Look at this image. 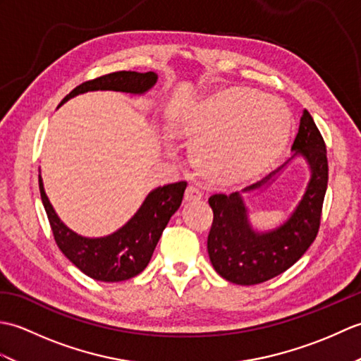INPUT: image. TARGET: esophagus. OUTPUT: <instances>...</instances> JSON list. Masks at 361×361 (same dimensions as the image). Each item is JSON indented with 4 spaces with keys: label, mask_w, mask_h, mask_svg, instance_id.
I'll use <instances>...</instances> for the list:
<instances>
[{
    "label": "esophagus",
    "mask_w": 361,
    "mask_h": 361,
    "mask_svg": "<svg viewBox=\"0 0 361 361\" xmlns=\"http://www.w3.org/2000/svg\"><path fill=\"white\" fill-rule=\"evenodd\" d=\"M200 198H202L200 190L195 189L194 186H188L186 192H185V202L195 203V202H200Z\"/></svg>",
    "instance_id": "1"
}]
</instances>
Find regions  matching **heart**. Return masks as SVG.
<instances>
[{
  "label": "heart",
  "instance_id": "b5f03b06",
  "mask_svg": "<svg viewBox=\"0 0 361 361\" xmlns=\"http://www.w3.org/2000/svg\"><path fill=\"white\" fill-rule=\"evenodd\" d=\"M293 116L279 97L226 87L202 97L181 114L175 132L192 142L189 158L212 186L256 180L282 155Z\"/></svg>",
  "mask_w": 361,
  "mask_h": 361
}]
</instances>
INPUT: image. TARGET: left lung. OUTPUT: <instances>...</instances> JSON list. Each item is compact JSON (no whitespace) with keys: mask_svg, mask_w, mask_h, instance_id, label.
<instances>
[{"mask_svg":"<svg viewBox=\"0 0 361 361\" xmlns=\"http://www.w3.org/2000/svg\"><path fill=\"white\" fill-rule=\"evenodd\" d=\"M291 149L295 150L291 158L302 155L307 161L312 178L296 211L274 231L256 233L250 226L247 208L237 192L209 197L208 202L214 214L208 235L209 259L214 270L229 282L255 286L271 279L298 262L317 239L327 189L329 166L326 142L307 110L302 111L301 124ZM276 172L245 188L243 192L264 186Z\"/></svg>","mask_w":361,"mask_h":361,"instance_id":"8db88e82","label":"left lung"}]
</instances>
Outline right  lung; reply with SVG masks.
Returning <instances> with one entry per match:
<instances>
[{
    "label": "right lung",
    "instance_id": "right-lung-1",
    "mask_svg": "<svg viewBox=\"0 0 361 361\" xmlns=\"http://www.w3.org/2000/svg\"><path fill=\"white\" fill-rule=\"evenodd\" d=\"M155 73L118 71L87 80L75 87L60 105L78 94L96 90L122 91V93L142 94L157 83ZM38 186L46 216L60 251L90 278L102 282H121L140 274L149 265L157 243L169 220L180 208L186 181L172 183L157 188L145 198L142 206L119 231L101 239H87L68 229L44 194L42 176Z\"/></svg>",
    "mask_w": 361,
    "mask_h": 361
}]
</instances>
